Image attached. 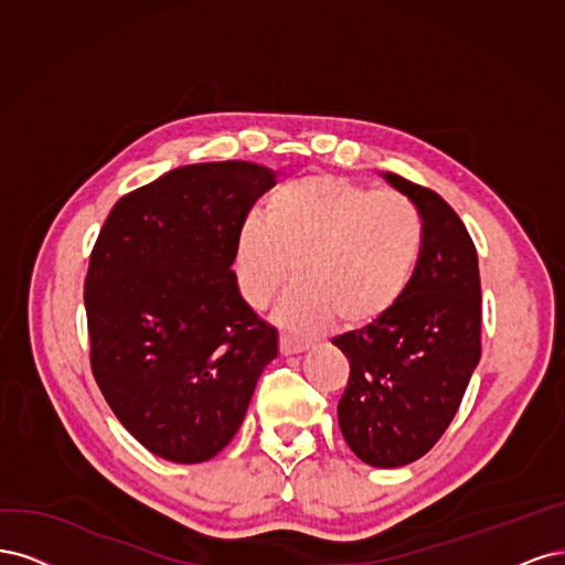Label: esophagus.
<instances>
[{
  "mask_svg": "<svg viewBox=\"0 0 565 565\" xmlns=\"http://www.w3.org/2000/svg\"><path fill=\"white\" fill-rule=\"evenodd\" d=\"M307 350V340H300V338H294V335H281L279 338V352L281 354H300Z\"/></svg>",
  "mask_w": 565,
  "mask_h": 565,
  "instance_id": "1",
  "label": "esophagus"
}]
</instances>
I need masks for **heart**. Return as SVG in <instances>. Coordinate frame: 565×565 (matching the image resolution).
Returning <instances> with one entry per match:
<instances>
[{"label": "heart", "mask_w": 565, "mask_h": 565, "mask_svg": "<svg viewBox=\"0 0 565 565\" xmlns=\"http://www.w3.org/2000/svg\"><path fill=\"white\" fill-rule=\"evenodd\" d=\"M423 242V215L402 192L309 175L267 199L265 223L248 217L239 227L234 269L253 309L296 275L277 312L286 329H317L333 317L363 326L406 296Z\"/></svg>", "instance_id": "b5f03b06"}]
</instances>
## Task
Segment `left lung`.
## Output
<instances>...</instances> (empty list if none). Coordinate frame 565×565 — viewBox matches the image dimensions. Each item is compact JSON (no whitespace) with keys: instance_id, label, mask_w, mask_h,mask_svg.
Instances as JSON below:
<instances>
[{"instance_id":"8db88e82","label":"left lung","mask_w":565,"mask_h":565,"mask_svg":"<svg viewBox=\"0 0 565 565\" xmlns=\"http://www.w3.org/2000/svg\"><path fill=\"white\" fill-rule=\"evenodd\" d=\"M385 180L423 215V256L392 312L333 338L350 361L338 425L359 460L404 467L441 439L481 359V279L460 215L402 175Z\"/></svg>"}]
</instances>
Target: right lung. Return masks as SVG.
Wrapping results in <instances>:
<instances>
[{
	"instance_id": "obj_1",
	"label": "right lung",
	"mask_w": 565,
	"mask_h": 565,
	"mask_svg": "<svg viewBox=\"0 0 565 565\" xmlns=\"http://www.w3.org/2000/svg\"><path fill=\"white\" fill-rule=\"evenodd\" d=\"M275 171L190 163L121 196L90 250V371L119 423L163 460L221 452L277 356L236 286V232Z\"/></svg>"
}]
</instances>
